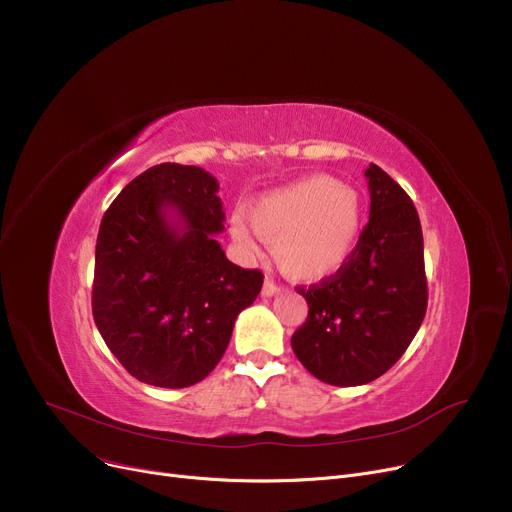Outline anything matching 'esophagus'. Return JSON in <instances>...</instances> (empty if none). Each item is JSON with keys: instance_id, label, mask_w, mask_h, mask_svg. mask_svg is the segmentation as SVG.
<instances>
[{"instance_id": "esophagus-1", "label": "esophagus", "mask_w": 512, "mask_h": 512, "mask_svg": "<svg viewBox=\"0 0 512 512\" xmlns=\"http://www.w3.org/2000/svg\"><path fill=\"white\" fill-rule=\"evenodd\" d=\"M278 292H280V286H278L274 280L265 278L263 288H261V294H263V297H274V294H278Z\"/></svg>"}]
</instances>
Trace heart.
<instances>
[{
	"label": "heart",
	"mask_w": 512,
	"mask_h": 512,
	"mask_svg": "<svg viewBox=\"0 0 512 512\" xmlns=\"http://www.w3.org/2000/svg\"><path fill=\"white\" fill-rule=\"evenodd\" d=\"M251 226L274 247L282 272L301 282L336 274L351 259L363 230V201L355 188L330 176H309L263 195L251 207ZM245 249L255 240L245 218L232 220Z\"/></svg>",
	"instance_id": "heart-1"
}]
</instances>
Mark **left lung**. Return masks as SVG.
Wrapping results in <instances>:
<instances>
[{
  "mask_svg": "<svg viewBox=\"0 0 512 512\" xmlns=\"http://www.w3.org/2000/svg\"><path fill=\"white\" fill-rule=\"evenodd\" d=\"M369 222L344 267L299 288L309 305L292 351L317 380L363 386L407 351L427 309L417 209L382 168L369 164Z\"/></svg>",
  "mask_w": 512,
  "mask_h": 512,
  "instance_id": "left-lung-1",
  "label": "left lung"
}]
</instances>
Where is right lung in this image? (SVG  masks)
Segmentation results:
<instances>
[{"mask_svg": "<svg viewBox=\"0 0 512 512\" xmlns=\"http://www.w3.org/2000/svg\"><path fill=\"white\" fill-rule=\"evenodd\" d=\"M218 180L197 166L159 164L105 211L93 280L95 326L139 382L186 388L220 363L259 270L228 261Z\"/></svg>", "mask_w": 512, "mask_h": 512, "instance_id": "obj_1", "label": "right lung"}]
</instances>
